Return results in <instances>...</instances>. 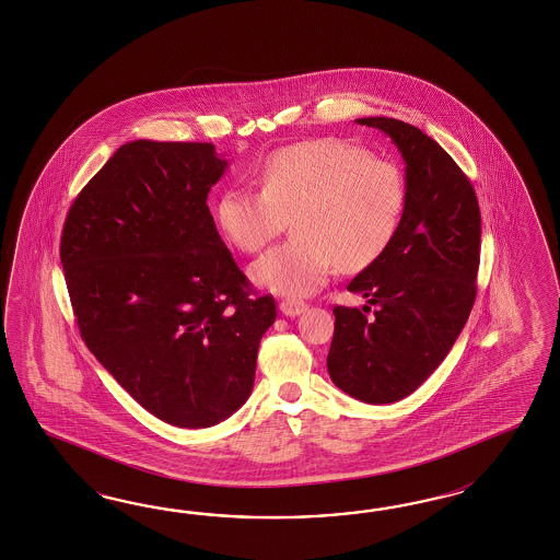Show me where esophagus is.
I'll use <instances>...</instances> for the list:
<instances>
[{
	"label": "esophagus",
	"instance_id": "34e87169",
	"mask_svg": "<svg viewBox=\"0 0 560 560\" xmlns=\"http://www.w3.org/2000/svg\"><path fill=\"white\" fill-rule=\"evenodd\" d=\"M280 311H282L287 317H296V315H301V313L306 311V304H304L303 301H290V299H287V301L280 303Z\"/></svg>",
	"mask_w": 560,
	"mask_h": 560
}]
</instances>
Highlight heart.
<instances>
[{"label": "heart", "instance_id": "obj_1", "mask_svg": "<svg viewBox=\"0 0 560 560\" xmlns=\"http://www.w3.org/2000/svg\"><path fill=\"white\" fill-rule=\"evenodd\" d=\"M405 208L407 182L397 163L327 137L278 149L261 170V190H224L217 221L240 252L257 254L292 219L294 237L259 257L252 276L276 294L308 296L337 266L360 272L383 256Z\"/></svg>", "mask_w": 560, "mask_h": 560}]
</instances>
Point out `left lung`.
<instances>
[{
    "mask_svg": "<svg viewBox=\"0 0 560 560\" xmlns=\"http://www.w3.org/2000/svg\"><path fill=\"white\" fill-rule=\"evenodd\" d=\"M399 147L407 208L397 237L348 284L368 303L336 306L327 370L337 388L370 405L405 399L460 336L477 299L480 210L472 184L423 130L397 118H358Z\"/></svg>",
    "mask_w": 560,
    "mask_h": 560,
    "instance_id": "obj_1",
    "label": "left lung"
}]
</instances>
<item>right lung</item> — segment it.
<instances>
[{
	"instance_id": "right-lung-1",
	"label": "right lung",
	"mask_w": 560,
	"mask_h": 560,
	"mask_svg": "<svg viewBox=\"0 0 560 560\" xmlns=\"http://www.w3.org/2000/svg\"><path fill=\"white\" fill-rule=\"evenodd\" d=\"M226 165L212 143L122 144L73 200L61 237L81 339L151 416L188 430L247 400L276 320L208 210Z\"/></svg>"
}]
</instances>
